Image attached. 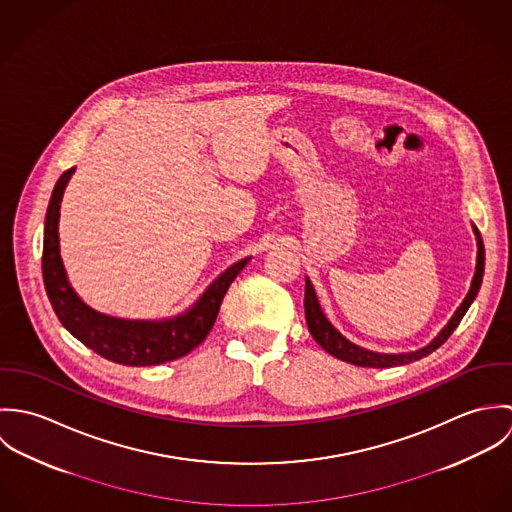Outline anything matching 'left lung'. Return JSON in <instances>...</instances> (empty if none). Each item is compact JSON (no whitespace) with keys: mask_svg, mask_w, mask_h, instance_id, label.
Masks as SVG:
<instances>
[{"mask_svg":"<svg viewBox=\"0 0 512 512\" xmlns=\"http://www.w3.org/2000/svg\"><path fill=\"white\" fill-rule=\"evenodd\" d=\"M475 230V236H477V266H475V276H473V282H471V288L469 293L465 295L463 303L457 307V311L453 313V317L449 319V323L439 331L438 337L426 345L424 349L420 351H412V353H400V355H384V353H374V351H366L363 347L351 343L349 339H345L329 321L327 317L323 315L321 311V305L317 301V295L315 290L309 282V278H305V299H303V305H305V319H307V327H309V333L313 335V339L333 357L345 361V363H351V365L357 366H372V368H388V366H400L408 365V363H414V361H420L424 357H428L430 353H434L436 349H439L447 339L449 335L457 329L459 321L463 319V315L467 313L469 305L473 303V299L477 297L479 288H481V282H483V272H485V248H483V238L479 234L477 228Z\"/></svg>","mask_w":512,"mask_h":512,"instance_id":"1","label":"left lung"}]
</instances>
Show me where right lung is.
<instances>
[{
	"mask_svg": "<svg viewBox=\"0 0 512 512\" xmlns=\"http://www.w3.org/2000/svg\"><path fill=\"white\" fill-rule=\"evenodd\" d=\"M73 173L74 167L67 169L53 189L43 240V282L59 321L82 345L118 365H161L189 355L213 329L224 293L250 258L224 270L199 301L177 317L163 321H130L98 313L71 288L59 252V211Z\"/></svg>",
	"mask_w": 512,
	"mask_h": 512,
	"instance_id": "obj_1",
	"label": "right lung"
}]
</instances>
